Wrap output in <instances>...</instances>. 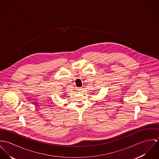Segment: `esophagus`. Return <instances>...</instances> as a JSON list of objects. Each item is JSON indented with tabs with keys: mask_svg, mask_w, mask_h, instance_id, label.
<instances>
[{
	"mask_svg": "<svg viewBox=\"0 0 159 159\" xmlns=\"http://www.w3.org/2000/svg\"><path fill=\"white\" fill-rule=\"evenodd\" d=\"M82 91H83V88H78V92H81Z\"/></svg>",
	"mask_w": 159,
	"mask_h": 159,
	"instance_id": "obj_1",
	"label": "esophagus"
}]
</instances>
